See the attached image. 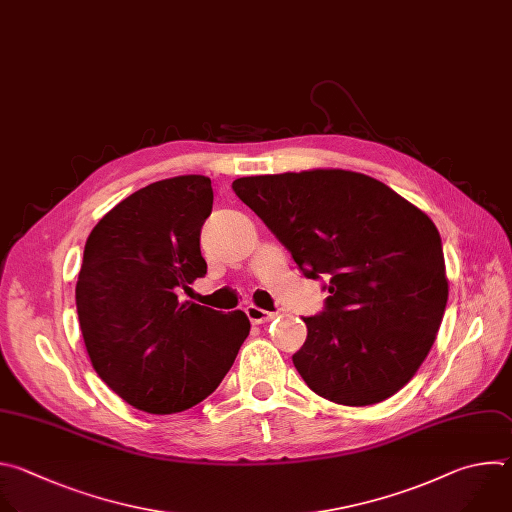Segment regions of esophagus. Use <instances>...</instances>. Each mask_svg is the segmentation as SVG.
I'll list each match as a JSON object with an SVG mask.
<instances>
[{
    "instance_id": "esophagus-1",
    "label": "esophagus",
    "mask_w": 512,
    "mask_h": 512,
    "mask_svg": "<svg viewBox=\"0 0 512 512\" xmlns=\"http://www.w3.org/2000/svg\"><path fill=\"white\" fill-rule=\"evenodd\" d=\"M246 315L250 319L252 325H262V323H270L278 317V313H268L264 309H258V306H246Z\"/></svg>"
}]
</instances>
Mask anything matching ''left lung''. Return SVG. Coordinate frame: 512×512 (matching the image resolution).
Segmentation results:
<instances>
[{"mask_svg": "<svg viewBox=\"0 0 512 512\" xmlns=\"http://www.w3.org/2000/svg\"><path fill=\"white\" fill-rule=\"evenodd\" d=\"M232 187L306 278H329L325 311L302 319L309 333L292 355L306 385L341 405L397 393L428 357L448 302L434 222L345 169L240 177Z\"/></svg>", "mask_w": 512, "mask_h": 512, "instance_id": "obj_1", "label": "left lung"}]
</instances>
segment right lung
Segmentation results:
<instances>
[{
  "label": "right lung",
  "instance_id": "obj_1",
  "mask_svg": "<svg viewBox=\"0 0 512 512\" xmlns=\"http://www.w3.org/2000/svg\"><path fill=\"white\" fill-rule=\"evenodd\" d=\"M206 175L155 181L90 232L76 311L98 377L147 414H177L222 383L250 333L246 313L179 300L208 264L199 232L212 214Z\"/></svg>",
  "mask_w": 512,
  "mask_h": 512
}]
</instances>
